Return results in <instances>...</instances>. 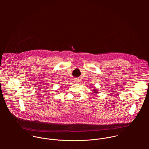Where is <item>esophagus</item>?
Returning <instances> with one entry per match:
<instances>
[{
	"label": "esophagus",
	"mask_w": 149,
	"mask_h": 149,
	"mask_svg": "<svg viewBox=\"0 0 149 149\" xmlns=\"http://www.w3.org/2000/svg\"><path fill=\"white\" fill-rule=\"evenodd\" d=\"M80 81H79V80L78 79H74V83H79Z\"/></svg>",
	"instance_id": "34e87169"
}]
</instances>
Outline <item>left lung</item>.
I'll use <instances>...</instances> for the list:
<instances>
[{
	"label": "left lung",
	"mask_w": 149,
	"mask_h": 149,
	"mask_svg": "<svg viewBox=\"0 0 149 149\" xmlns=\"http://www.w3.org/2000/svg\"><path fill=\"white\" fill-rule=\"evenodd\" d=\"M95 92H96V89H95V90H94Z\"/></svg>",
	"instance_id": "obj_1"
}]
</instances>
